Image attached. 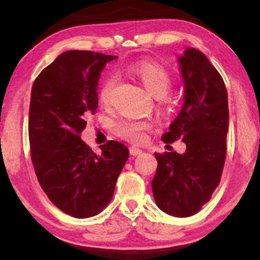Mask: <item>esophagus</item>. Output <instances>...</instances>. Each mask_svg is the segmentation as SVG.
<instances>
[{
	"mask_svg": "<svg viewBox=\"0 0 260 260\" xmlns=\"http://www.w3.org/2000/svg\"><path fill=\"white\" fill-rule=\"evenodd\" d=\"M129 154L133 155V156H138V155L142 154V150L137 147H131L129 148Z\"/></svg>",
	"mask_w": 260,
	"mask_h": 260,
	"instance_id": "esophagus-1",
	"label": "esophagus"
}]
</instances>
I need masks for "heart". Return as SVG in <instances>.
I'll return each mask as SVG.
<instances>
[{"label": "heart", "mask_w": 260, "mask_h": 260, "mask_svg": "<svg viewBox=\"0 0 260 260\" xmlns=\"http://www.w3.org/2000/svg\"><path fill=\"white\" fill-rule=\"evenodd\" d=\"M128 73L136 77L147 89L150 95L156 99H162L169 94L172 88V78L170 73L160 64L153 62L143 61L134 63L127 68ZM116 80L113 77H109L103 82L99 89V100L101 104L107 105L111 100V94L115 86ZM159 111L166 112L169 106L166 103H160L157 106ZM149 128V124L145 122L132 121V120H120L112 124V131L120 138H123L129 142H140L143 139V134Z\"/></svg>", "instance_id": "obj_1"}]
</instances>
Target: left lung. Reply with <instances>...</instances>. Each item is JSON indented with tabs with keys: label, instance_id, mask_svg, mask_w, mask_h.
I'll list each match as a JSON object with an SVG mask.
<instances>
[{
	"label": "left lung",
	"instance_id": "obj_1",
	"mask_svg": "<svg viewBox=\"0 0 260 260\" xmlns=\"http://www.w3.org/2000/svg\"><path fill=\"white\" fill-rule=\"evenodd\" d=\"M180 64L186 88L184 104L161 139L165 143L181 139L186 143V153H155L157 169L151 187L161 210L187 217L210 201L221 180L229 104L222 77L204 53L187 49Z\"/></svg>",
	"mask_w": 260,
	"mask_h": 260
}]
</instances>
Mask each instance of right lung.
Instances as JSON below:
<instances>
[{
	"label": "right lung",
	"instance_id": "add662e5",
	"mask_svg": "<svg viewBox=\"0 0 260 260\" xmlns=\"http://www.w3.org/2000/svg\"><path fill=\"white\" fill-rule=\"evenodd\" d=\"M92 51L63 52L41 71L31 89L29 142L38 181L53 205L85 219L111 202L128 149L116 140L96 155L80 139L85 117L98 109V82L107 62Z\"/></svg>",
	"mask_w": 260,
	"mask_h": 260
}]
</instances>
